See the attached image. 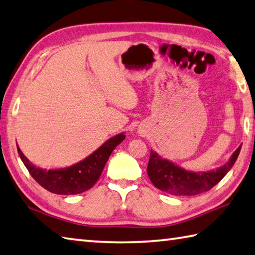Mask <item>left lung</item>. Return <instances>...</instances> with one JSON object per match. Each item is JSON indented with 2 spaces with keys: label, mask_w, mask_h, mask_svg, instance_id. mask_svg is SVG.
<instances>
[{
  "label": "left lung",
  "mask_w": 255,
  "mask_h": 255,
  "mask_svg": "<svg viewBox=\"0 0 255 255\" xmlns=\"http://www.w3.org/2000/svg\"><path fill=\"white\" fill-rule=\"evenodd\" d=\"M240 145L224 165L208 172L186 171L151 150L147 175L158 190L172 195H196L212 189L232 169L240 154Z\"/></svg>",
  "instance_id": "8db88e82"
}]
</instances>
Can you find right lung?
Returning a JSON list of instances; mask_svg holds the SVG:
<instances>
[{
	"instance_id": "obj_1",
	"label": "right lung",
	"mask_w": 255,
	"mask_h": 255,
	"mask_svg": "<svg viewBox=\"0 0 255 255\" xmlns=\"http://www.w3.org/2000/svg\"><path fill=\"white\" fill-rule=\"evenodd\" d=\"M126 135L120 133L109 138L92 154L75 164L62 169H42L32 164L17 146V152L22 162L30 172L33 179L45 190L55 194H80L92 187L102 173L105 164L113 150L121 143Z\"/></svg>"
}]
</instances>
